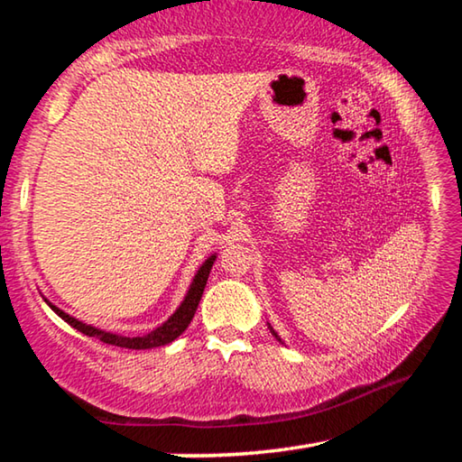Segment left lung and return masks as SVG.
I'll return each instance as SVG.
<instances>
[{"instance_id":"obj_1","label":"left lung","mask_w":462,"mask_h":462,"mask_svg":"<svg viewBox=\"0 0 462 462\" xmlns=\"http://www.w3.org/2000/svg\"><path fill=\"white\" fill-rule=\"evenodd\" d=\"M269 330H271V334H273V336H275V338H277V340H279V342H281V344H285V342H283V340H281V336H279V334H277V332H275V330H273V326H271V324H269Z\"/></svg>"}]
</instances>
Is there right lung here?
<instances>
[{
    "instance_id": "obj_1",
    "label": "right lung",
    "mask_w": 462,
    "mask_h": 462,
    "mask_svg": "<svg viewBox=\"0 0 462 462\" xmlns=\"http://www.w3.org/2000/svg\"><path fill=\"white\" fill-rule=\"evenodd\" d=\"M216 259H217V254L214 253L201 263V267L193 275L191 285H189V289H187L183 301L179 303V308L161 326H156L154 330H151L148 334H143V336H122V334L101 330V328L85 324V322H81V319L69 316L67 311H62L60 308L54 306V303H51L49 300H46V297H44V301L49 303V308L54 311V314L65 319L69 326H73L75 330H79L81 334L91 336V338H97V340L106 342V344H114V346L132 348V350H146V348L165 346V344L179 338V336H181L187 330V326L191 324V319L195 316V310H198V306H199L203 289H206L209 271H212Z\"/></svg>"
}]
</instances>
